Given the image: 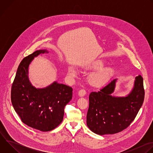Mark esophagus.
<instances>
[{
	"label": "esophagus",
	"instance_id": "esophagus-1",
	"mask_svg": "<svg viewBox=\"0 0 153 153\" xmlns=\"http://www.w3.org/2000/svg\"><path fill=\"white\" fill-rule=\"evenodd\" d=\"M78 94H79V96L80 97H83V96H84L86 94V91L85 90H83V89H82V90H80L79 91Z\"/></svg>",
	"mask_w": 153,
	"mask_h": 153
}]
</instances>
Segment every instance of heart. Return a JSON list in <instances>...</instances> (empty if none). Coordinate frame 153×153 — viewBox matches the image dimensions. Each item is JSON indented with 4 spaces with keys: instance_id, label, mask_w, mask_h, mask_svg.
I'll list each match as a JSON object with an SVG mask.
<instances>
[{
    "instance_id": "b5f03b06",
    "label": "heart",
    "mask_w": 153,
    "mask_h": 153,
    "mask_svg": "<svg viewBox=\"0 0 153 153\" xmlns=\"http://www.w3.org/2000/svg\"><path fill=\"white\" fill-rule=\"evenodd\" d=\"M103 65L102 61H96L93 63V67L96 68H99ZM69 75L73 77L76 76V70L73 67H69ZM110 73V70L108 68H101L97 71L93 73L89 76L88 80L90 83L96 86H99L103 85L108 79Z\"/></svg>"
}]
</instances>
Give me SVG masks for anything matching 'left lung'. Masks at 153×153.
<instances>
[{
    "label": "left lung",
    "instance_id": "1",
    "mask_svg": "<svg viewBox=\"0 0 153 153\" xmlns=\"http://www.w3.org/2000/svg\"><path fill=\"white\" fill-rule=\"evenodd\" d=\"M117 79L89 96L86 124L97 134H113L126 129L136 117L145 97L143 78L136 77L132 90L125 97L112 96Z\"/></svg>",
    "mask_w": 153,
    "mask_h": 153
}]
</instances>
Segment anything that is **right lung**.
I'll use <instances>...</instances> for the list:
<instances>
[{"mask_svg":"<svg viewBox=\"0 0 153 153\" xmlns=\"http://www.w3.org/2000/svg\"><path fill=\"white\" fill-rule=\"evenodd\" d=\"M45 53L48 51L37 50L21 61L12 85L11 99L23 123L41 131H50L62 122L64 108L72 99L73 88L57 82L43 88L31 85L29 65L34 57Z\"/></svg>","mask_w":153,"mask_h":153,"instance_id":"1","label":"right lung"}]
</instances>
